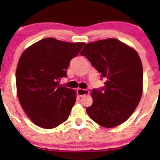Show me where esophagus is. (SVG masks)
<instances>
[{"label": "esophagus", "instance_id": "esophagus-1", "mask_svg": "<svg viewBox=\"0 0 160 160\" xmlns=\"http://www.w3.org/2000/svg\"><path fill=\"white\" fill-rule=\"evenodd\" d=\"M77 92H78V95H79L80 97H82L83 95H88L89 93V91L88 90V89H78V90H77Z\"/></svg>", "mask_w": 160, "mask_h": 160}]
</instances>
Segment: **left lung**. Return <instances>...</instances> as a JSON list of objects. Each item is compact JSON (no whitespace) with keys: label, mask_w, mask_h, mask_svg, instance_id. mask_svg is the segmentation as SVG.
<instances>
[{"label":"left lung","mask_w":160,"mask_h":160,"mask_svg":"<svg viewBox=\"0 0 160 160\" xmlns=\"http://www.w3.org/2000/svg\"><path fill=\"white\" fill-rule=\"evenodd\" d=\"M105 78L102 89H93L92 104L86 108L96 123L113 128L135 111L143 92V68L135 49L114 38L86 44L80 52Z\"/></svg>","instance_id":"left-lung-1"}]
</instances>
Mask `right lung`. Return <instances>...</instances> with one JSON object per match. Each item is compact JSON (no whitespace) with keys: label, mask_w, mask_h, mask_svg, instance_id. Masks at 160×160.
Masks as SVG:
<instances>
[{"label":"right lung","mask_w":160,"mask_h":160,"mask_svg":"<svg viewBox=\"0 0 160 160\" xmlns=\"http://www.w3.org/2000/svg\"><path fill=\"white\" fill-rule=\"evenodd\" d=\"M84 45L48 38L22 53L16 72L18 98L29 119L39 127L54 128L68 118L76 92L60 85L59 80L67 77L70 61Z\"/></svg>","instance_id":"1"}]
</instances>
